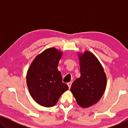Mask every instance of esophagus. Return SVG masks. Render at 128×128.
I'll list each match as a JSON object with an SVG mask.
<instances>
[{
    "mask_svg": "<svg viewBox=\"0 0 128 128\" xmlns=\"http://www.w3.org/2000/svg\"><path fill=\"white\" fill-rule=\"evenodd\" d=\"M72 83L71 82H69V83H68V86H69V88H70L71 86H72Z\"/></svg>",
    "mask_w": 128,
    "mask_h": 128,
    "instance_id": "34e87169",
    "label": "esophagus"
}]
</instances>
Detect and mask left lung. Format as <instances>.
<instances>
[{"label": "left lung", "instance_id": "obj_1", "mask_svg": "<svg viewBox=\"0 0 128 128\" xmlns=\"http://www.w3.org/2000/svg\"><path fill=\"white\" fill-rule=\"evenodd\" d=\"M80 77L72 84L70 91L77 103L88 108L100 100L105 92L106 77L97 58L89 51L79 54Z\"/></svg>", "mask_w": 128, "mask_h": 128}]
</instances>
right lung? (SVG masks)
Returning <instances> with one entry per match:
<instances>
[{"instance_id":"obj_1","label":"right lung","mask_w":128,"mask_h":128,"mask_svg":"<svg viewBox=\"0 0 128 128\" xmlns=\"http://www.w3.org/2000/svg\"><path fill=\"white\" fill-rule=\"evenodd\" d=\"M62 54L54 48L47 49L36 56L27 71L30 93L36 102L45 107L55 106L69 89L57 68Z\"/></svg>"}]
</instances>
